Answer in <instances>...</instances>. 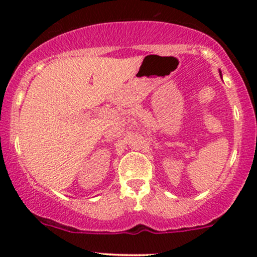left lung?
Instances as JSON below:
<instances>
[{
  "instance_id": "1",
  "label": "left lung",
  "mask_w": 257,
  "mask_h": 257,
  "mask_svg": "<svg viewBox=\"0 0 257 257\" xmlns=\"http://www.w3.org/2000/svg\"><path fill=\"white\" fill-rule=\"evenodd\" d=\"M219 72H220V75H221V71H219Z\"/></svg>"
}]
</instances>
